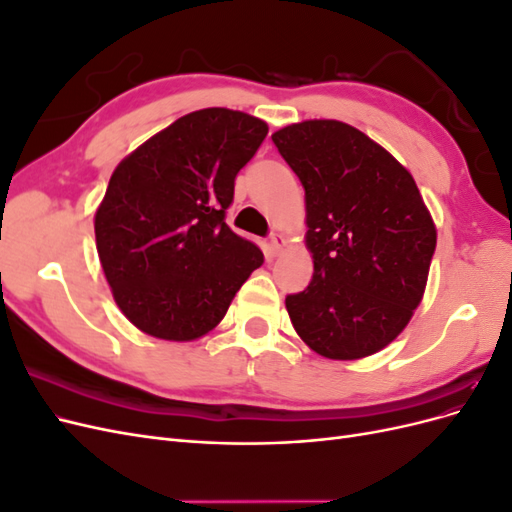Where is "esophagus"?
I'll use <instances>...</instances> for the list:
<instances>
[{
  "label": "esophagus",
  "mask_w": 512,
  "mask_h": 512,
  "mask_svg": "<svg viewBox=\"0 0 512 512\" xmlns=\"http://www.w3.org/2000/svg\"><path fill=\"white\" fill-rule=\"evenodd\" d=\"M284 245H286L284 235H280V232H271V237H269V250H271V254L280 252Z\"/></svg>",
  "instance_id": "34e87169"
}]
</instances>
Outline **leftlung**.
Segmentation results:
<instances>
[{
    "label": "left lung",
    "instance_id": "8db88e82",
    "mask_svg": "<svg viewBox=\"0 0 512 512\" xmlns=\"http://www.w3.org/2000/svg\"><path fill=\"white\" fill-rule=\"evenodd\" d=\"M271 138L305 188L314 254L312 282L286 297L292 327L327 359H363L421 303L436 226L408 170L348 123H292Z\"/></svg>",
    "mask_w": 512,
    "mask_h": 512
}]
</instances>
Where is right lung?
<instances>
[{"label":"right lung","mask_w":512,"mask_h":512,"mask_svg":"<svg viewBox=\"0 0 512 512\" xmlns=\"http://www.w3.org/2000/svg\"><path fill=\"white\" fill-rule=\"evenodd\" d=\"M267 132L252 115L203 108L115 168L96 211V245L119 309L143 333L203 337L262 265L260 247L226 224V209Z\"/></svg>","instance_id":"obj_1"}]
</instances>
